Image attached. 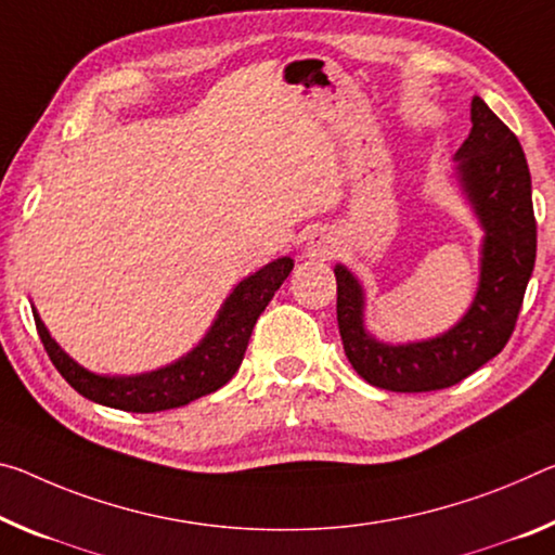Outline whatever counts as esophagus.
Listing matches in <instances>:
<instances>
[{
	"label": "esophagus",
	"mask_w": 555,
	"mask_h": 555,
	"mask_svg": "<svg viewBox=\"0 0 555 555\" xmlns=\"http://www.w3.org/2000/svg\"><path fill=\"white\" fill-rule=\"evenodd\" d=\"M336 251H338V240L331 232L321 230V232H315L311 236V242H309V254H311V257L331 259V257H336Z\"/></svg>",
	"instance_id": "esophagus-1"
}]
</instances>
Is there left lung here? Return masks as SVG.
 <instances>
[{
	"label": "left lung",
	"mask_w": 555,
	"mask_h": 555,
	"mask_svg": "<svg viewBox=\"0 0 555 555\" xmlns=\"http://www.w3.org/2000/svg\"><path fill=\"white\" fill-rule=\"evenodd\" d=\"M460 180L483 227L481 279L469 313L444 336L388 346L363 328V292L336 267L338 331L356 373L390 392L444 390L499 356L516 328L535 263L531 172L516 135L479 95L460 151Z\"/></svg>",
	"instance_id": "8db88e82"
}]
</instances>
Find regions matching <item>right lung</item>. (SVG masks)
I'll return each instance as SVG.
<instances>
[{"mask_svg":"<svg viewBox=\"0 0 555 555\" xmlns=\"http://www.w3.org/2000/svg\"><path fill=\"white\" fill-rule=\"evenodd\" d=\"M292 269L294 261L284 257L244 279L224 301L205 340L178 363L147 375L103 377L88 373L56 346L37 311H34V323H37L39 338L51 363L83 398L126 412L172 410L202 398V395L215 392L232 380L244 360L254 325L279 292V286L292 274Z\"/></svg>","mask_w":555,"mask_h":555,"instance_id":"right-lung-1","label":"right lung"}]
</instances>
